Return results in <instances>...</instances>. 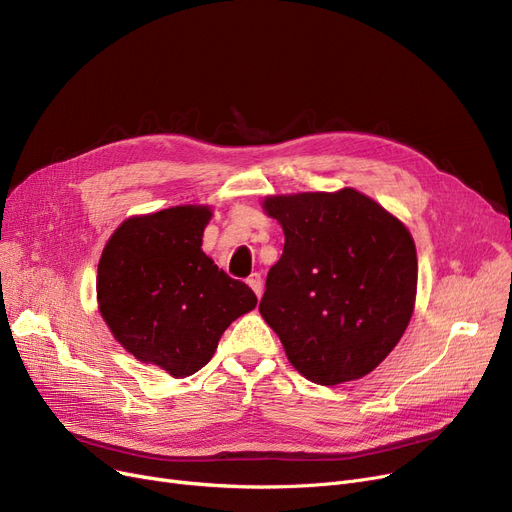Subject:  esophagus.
<instances>
[{"label": "esophagus", "mask_w": 512, "mask_h": 512, "mask_svg": "<svg viewBox=\"0 0 512 512\" xmlns=\"http://www.w3.org/2000/svg\"><path fill=\"white\" fill-rule=\"evenodd\" d=\"M247 284L251 286V290L257 294V297H261V290H263V282H261V276L259 274H251L247 278Z\"/></svg>", "instance_id": "1"}]
</instances>
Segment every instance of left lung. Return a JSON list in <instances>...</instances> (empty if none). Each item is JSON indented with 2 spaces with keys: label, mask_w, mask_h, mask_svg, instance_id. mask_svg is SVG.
<instances>
[{
  "label": "left lung",
  "mask_w": 512,
  "mask_h": 512,
  "mask_svg": "<svg viewBox=\"0 0 512 512\" xmlns=\"http://www.w3.org/2000/svg\"><path fill=\"white\" fill-rule=\"evenodd\" d=\"M284 230L259 313L290 365L313 384L361 380L405 334L417 297L409 228L371 197L270 195L261 203Z\"/></svg>",
  "instance_id": "obj_1"
}]
</instances>
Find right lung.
Listing matches in <instances>:
<instances>
[{"label":"right lung","mask_w":512,"mask_h":512,"mask_svg":"<svg viewBox=\"0 0 512 512\" xmlns=\"http://www.w3.org/2000/svg\"><path fill=\"white\" fill-rule=\"evenodd\" d=\"M209 205L132 215L105 242L97 305L114 338L141 363L186 378L209 363L226 328L255 309V292L201 249Z\"/></svg>","instance_id":"right-lung-1"}]
</instances>
